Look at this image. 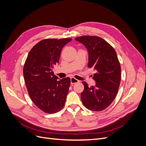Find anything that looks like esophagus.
<instances>
[{
    "label": "esophagus",
    "mask_w": 146,
    "mask_h": 146,
    "mask_svg": "<svg viewBox=\"0 0 146 146\" xmlns=\"http://www.w3.org/2000/svg\"><path fill=\"white\" fill-rule=\"evenodd\" d=\"M79 81L77 80V79L75 78H70V83H71V85H74V84L77 83Z\"/></svg>",
    "instance_id": "34e87169"
}]
</instances>
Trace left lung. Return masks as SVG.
Returning <instances> with one entry per match:
<instances>
[{
  "mask_svg": "<svg viewBox=\"0 0 146 146\" xmlns=\"http://www.w3.org/2000/svg\"><path fill=\"white\" fill-rule=\"evenodd\" d=\"M76 40L87 48L88 66L96 71L92 77L96 82L95 86H89L86 82H82V103L91 111H102L115 99L120 85L121 68L116 52L108 42L99 36H79Z\"/></svg>",
  "mask_w": 146,
  "mask_h": 146,
  "instance_id": "1",
  "label": "left lung"
}]
</instances>
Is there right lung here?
<instances>
[{
    "mask_svg": "<svg viewBox=\"0 0 146 146\" xmlns=\"http://www.w3.org/2000/svg\"><path fill=\"white\" fill-rule=\"evenodd\" d=\"M71 38L45 39L29 52L23 74L30 98L42 111L55 113L62 109L70 85V79H59L52 71L59 63L61 50Z\"/></svg>",
    "mask_w": 146,
    "mask_h": 146,
    "instance_id": "add662e5",
    "label": "right lung"
}]
</instances>
